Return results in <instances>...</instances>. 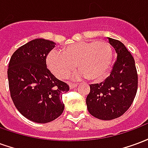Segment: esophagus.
<instances>
[{"label": "esophagus", "mask_w": 148, "mask_h": 148, "mask_svg": "<svg viewBox=\"0 0 148 148\" xmlns=\"http://www.w3.org/2000/svg\"><path fill=\"white\" fill-rule=\"evenodd\" d=\"M69 86H70V88H71V89H74V88H75V87L77 86V85L75 83H70L69 84Z\"/></svg>", "instance_id": "1"}]
</instances>
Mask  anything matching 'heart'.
<instances>
[{
	"label": "heart",
	"instance_id": "1",
	"mask_svg": "<svg viewBox=\"0 0 148 148\" xmlns=\"http://www.w3.org/2000/svg\"><path fill=\"white\" fill-rule=\"evenodd\" d=\"M111 46L106 41L80 42L68 46L63 51L53 50L47 57V64L60 79L67 77L77 66L80 70L73 74L74 78L86 76L90 80H101L110 67Z\"/></svg>",
	"mask_w": 148,
	"mask_h": 148
}]
</instances>
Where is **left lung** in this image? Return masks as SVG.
Returning <instances> with one entry per match:
<instances>
[{
  "label": "left lung",
  "instance_id": "obj_1",
  "mask_svg": "<svg viewBox=\"0 0 148 148\" xmlns=\"http://www.w3.org/2000/svg\"><path fill=\"white\" fill-rule=\"evenodd\" d=\"M117 58L110 75L101 83L90 85L86 97L88 111L94 117L110 121L130 108L138 88V75L132 55L119 40L108 38Z\"/></svg>",
  "mask_w": 148,
  "mask_h": 148
}]
</instances>
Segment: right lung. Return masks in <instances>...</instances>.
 Segmentation results:
<instances>
[{
    "mask_svg": "<svg viewBox=\"0 0 148 148\" xmlns=\"http://www.w3.org/2000/svg\"><path fill=\"white\" fill-rule=\"evenodd\" d=\"M55 46L47 39H33L19 47L8 64L12 100L24 117L36 123L58 118L64 110L62 94L70 90L47 68L46 58Z\"/></svg>",
    "mask_w": 148,
    "mask_h": 148,
    "instance_id": "1",
    "label": "right lung"
}]
</instances>
